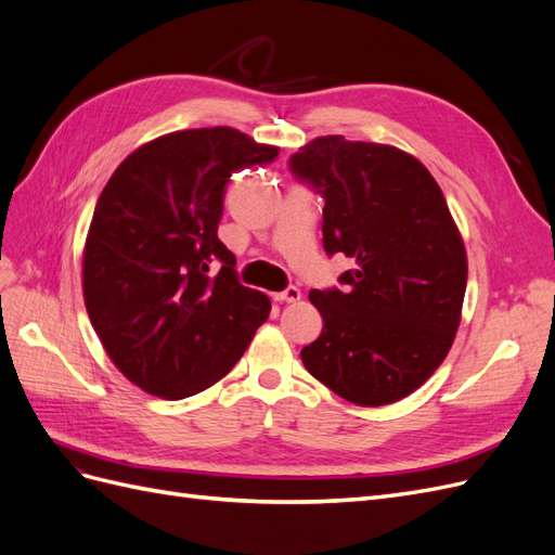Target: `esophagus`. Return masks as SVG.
<instances>
[{
  "label": "esophagus",
  "mask_w": 555,
  "mask_h": 555,
  "mask_svg": "<svg viewBox=\"0 0 555 555\" xmlns=\"http://www.w3.org/2000/svg\"><path fill=\"white\" fill-rule=\"evenodd\" d=\"M275 300H280V304H296V300H300V289L294 287V284H289L287 289L275 294Z\"/></svg>",
  "instance_id": "obj_1"
}]
</instances>
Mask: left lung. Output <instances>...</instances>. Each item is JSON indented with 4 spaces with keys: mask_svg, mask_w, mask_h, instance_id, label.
Instances as JSON below:
<instances>
[{
    "mask_svg": "<svg viewBox=\"0 0 555 555\" xmlns=\"http://www.w3.org/2000/svg\"><path fill=\"white\" fill-rule=\"evenodd\" d=\"M322 194L328 257L354 268L312 289L319 338L300 349L308 373L365 408L416 391L444 361L461 324L467 259L440 184L391 145L322 137L289 157Z\"/></svg>",
    "mask_w": 555,
    "mask_h": 555,
    "instance_id": "1",
    "label": "left lung"
}]
</instances>
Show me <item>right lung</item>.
I'll return each mask as SVG.
<instances>
[{"instance_id":"obj_1","label":"right lung","mask_w":555,"mask_h":555,"mask_svg":"<svg viewBox=\"0 0 555 555\" xmlns=\"http://www.w3.org/2000/svg\"><path fill=\"white\" fill-rule=\"evenodd\" d=\"M280 150L229 127L188 129L131 153L96 201L82 255L90 322L120 373L180 400L243 357L271 300L241 284L217 238L231 176Z\"/></svg>"}]
</instances>
